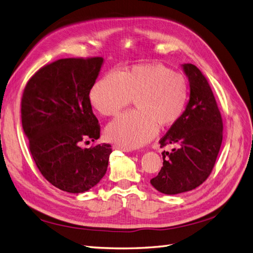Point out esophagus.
I'll list each match as a JSON object with an SVG mask.
<instances>
[{"label":"esophagus","mask_w":253,"mask_h":253,"mask_svg":"<svg viewBox=\"0 0 253 253\" xmlns=\"http://www.w3.org/2000/svg\"><path fill=\"white\" fill-rule=\"evenodd\" d=\"M113 150H120V151H123V152H130V150H128V148H124V147H122L118 144L113 145Z\"/></svg>","instance_id":"34e87169"}]
</instances>
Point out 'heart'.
Masks as SVG:
<instances>
[{"mask_svg":"<svg viewBox=\"0 0 253 253\" xmlns=\"http://www.w3.org/2000/svg\"><path fill=\"white\" fill-rule=\"evenodd\" d=\"M134 98L137 110L121 115L106 128L109 141L124 148H138L150 142L160 127L182 118L189 100L186 78L163 64L134 65L111 71L96 81L89 101L106 116L118 115Z\"/></svg>","mask_w":253,"mask_h":253,"instance_id":"heart-1","label":"heart"}]
</instances>
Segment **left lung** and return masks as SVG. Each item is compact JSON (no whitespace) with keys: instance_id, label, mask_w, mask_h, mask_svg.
Wrapping results in <instances>:
<instances>
[{"instance_id":"8db88e82","label":"left lung","mask_w":253,"mask_h":253,"mask_svg":"<svg viewBox=\"0 0 253 253\" xmlns=\"http://www.w3.org/2000/svg\"><path fill=\"white\" fill-rule=\"evenodd\" d=\"M189 81V100L184 114L159 141L161 146L175 144L164 152V166L151 179L155 189L177 194L197 188L215 166L222 143V119L205 76L192 64H182Z\"/></svg>"}]
</instances>
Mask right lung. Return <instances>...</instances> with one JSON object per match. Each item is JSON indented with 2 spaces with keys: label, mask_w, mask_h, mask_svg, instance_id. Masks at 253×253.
<instances>
[{
  "label": "right lung",
  "mask_w": 253,
  "mask_h": 253,
  "mask_svg": "<svg viewBox=\"0 0 253 253\" xmlns=\"http://www.w3.org/2000/svg\"><path fill=\"white\" fill-rule=\"evenodd\" d=\"M105 60L62 59L31 78L21 101V120L30 152L42 176L63 191L82 193L100 182L108 169L110 144L82 148L100 137L89 90Z\"/></svg>",
  "instance_id": "right-lung-1"
}]
</instances>
